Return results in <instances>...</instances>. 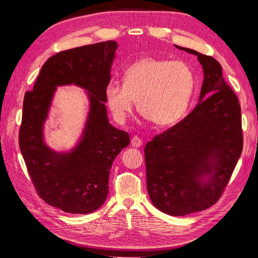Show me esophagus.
<instances>
[{
	"mask_svg": "<svg viewBox=\"0 0 258 258\" xmlns=\"http://www.w3.org/2000/svg\"><path fill=\"white\" fill-rule=\"evenodd\" d=\"M142 140L139 137H133L132 140H131V145H132L134 148H140L142 146Z\"/></svg>",
	"mask_w": 258,
	"mask_h": 258,
	"instance_id": "obj_1",
	"label": "esophagus"
}]
</instances>
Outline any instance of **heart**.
Listing matches in <instances>:
<instances>
[{
  "mask_svg": "<svg viewBox=\"0 0 258 258\" xmlns=\"http://www.w3.org/2000/svg\"><path fill=\"white\" fill-rule=\"evenodd\" d=\"M196 75L184 61L145 56L124 72L123 85L110 84L106 101L116 121L124 123L134 108L157 126L184 117L194 97Z\"/></svg>",
  "mask_w": 258,
  "mask_h": 258,
  "instance_id": "b5f03b06",
  "label": "heart"
}]
</instances>
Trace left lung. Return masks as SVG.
I'll return each instance as SVG.
<instances>
[{"label":"left lung","mask_w":258,"mask_h":258,"mask_svg":"<svg viewBox=\"0 0 258 258\" xmlns=\"http://www.w3.org/2000/svg\"><path fill=\"white\" fill-rule=\"evenodd\" d=\"M198 56L204 71L199 103L185 118L146 145L147 189L163 213L183 216L207 209L223 194L242 151L241 109L211 55Z\"/></svg>","instance_id":"8db88e82"}]
</instances>
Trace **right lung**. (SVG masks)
<instances>
[{
  "label": "right lung",
  "instance_id": "right-lung-1",
  "mask_svg": "<svg viewBox=\"0 0 258 258\" xmlns=\"http://www.w3.org/2000/svg\"><path fill=\"white\" fill-rule=\"evenodd\" d=\"M117 46L107 41L50 56L25 94L20 151L38 196L64 213L89 214L102 206L112 161L130 145L128 133L109 123L104 104ZM71 84L88 91L90 110L78 146L56 153L44 142L42 127L56 87Z\"/></svg>",
  "mask_w": 258,
  "mask_h": 258
}]
</instances>
